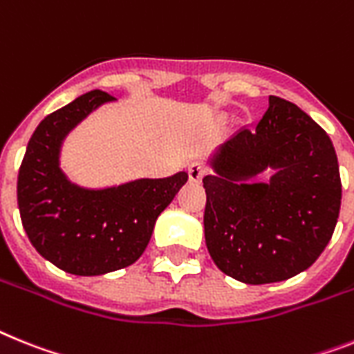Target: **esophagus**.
<instances>
[{
    "instance_id": "obj_1",
    "label": "esophagus",
    "mask_w": 354,
    "mask_h": 354,
    "mask_svg": "<svg viewBox=\"0 0 354 354\" xmlns=\"http://www.w3.org/2000/svg\"><path fill=\"white\" fill-rule=\"evenodd\" d=\"M205 172H207V167L201 162H198V160L189 163V178H191V182H201Z\"/></svg>"
}]
</instances>
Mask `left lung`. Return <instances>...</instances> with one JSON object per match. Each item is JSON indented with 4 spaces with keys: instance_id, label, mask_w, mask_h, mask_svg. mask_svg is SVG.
Returning a JSON list of instances; mask_svg holds the SVG:
<instances>
[{
    "instance_id": "left-lung-1",
    "label": "left lung",
    "mask_w": 354,
    "mask_h": 354,
    "mask_svg": "<svg viewBox=\"0 0 354 354\" xmlns=\"http://www.w3.org/2000/svg\"><path fill=\"white\" fill-rule=\"evenodd\" d=\"M272 167L268 184L245 180ZM203 178L205 243L223 273L246 284L286 281L310 268L337 227L342 182L328 133L293 102L270 95Z\"/></svg>"
}]
</instances>
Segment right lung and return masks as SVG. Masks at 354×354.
<instances>
[{
    "instance_id": "obj_1",
    "label": "right lung",
    "mask_w": 354,
    "mask_h": 354,
    "mask_svg": "<svg viewBox=\"0 0 354 354\" xmlns=\"http://www.w3.org/2000/svg\"><path fill=\"white\" fill-rule=\"evenodd\" d=\"M106 91L81 95L50 113L32 135L17 176V205L26 236L44 259L73 275H102L135 263L154 223L187 182L185 171L142 178L109 189L71 183L59 167L64 136L111 102Z\"/></svg>"
}]
</instances>
